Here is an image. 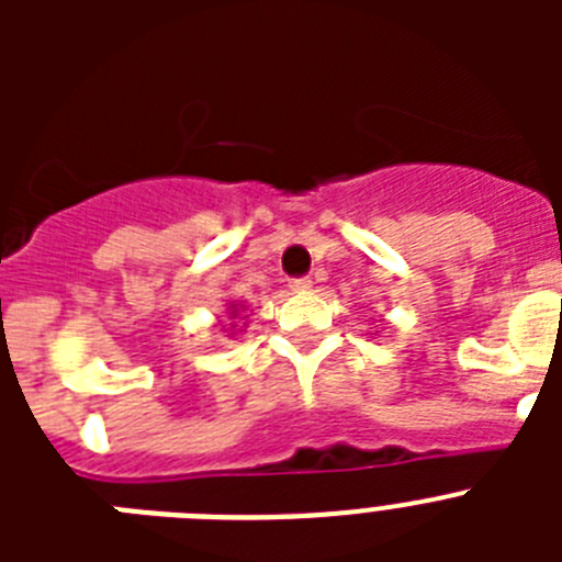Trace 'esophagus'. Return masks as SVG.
I'll return each instance as SVG.
<instances>
[{"mask_svg": "<svg viewBox=\"0 0 562 562\" xmlns=\"http://www.w3.org/2000/svg\"><path fill=\"white\" fill-rule=\"evenodd\" d=\"M290 290L292 292H310L312 290V281H310V278H292Z\"/></svg>", "mask_w": 562, "mask_h": 562, "instance_id": "34e87169", "label": "esophagus"}]
</instances>
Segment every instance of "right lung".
Wrapping results in <instances>:
<instances>
[{
	"label": "right lung",
	"mask_w": 562,
	"mask_h": 562,
	"mask_svg": "<svg viewBox=\"0 0 562 562\" xmlns=\"http://www.w3.org/2000/svg\"><path fill=\"white\" fill-rule=\"evenodd\" d=\"M238 312H245V304H236V301H231V306H227V317L233 321V317H238ZM233 326H236V324H231V335H233ZM222 331H225V329H222Z\"/></svg>",
	"instance_id": "obj_1"
}]
</instances>
